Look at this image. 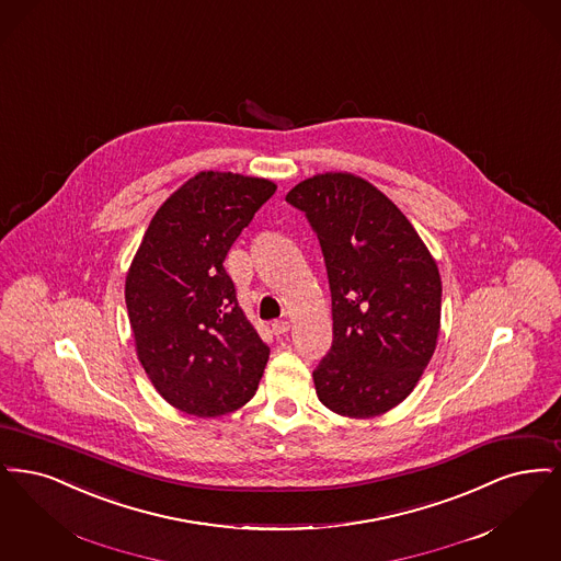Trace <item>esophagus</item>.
<instances>
[{"label":"esophagus","instance_id":"34e87169","mask_svg":"<svg viewBox=\"0 0 561 561\" xmlns=\"http://www.w3.org/2000/svg\"><path fill=\"white\" fill-rule=\"evenodd\" d=\"M289 329H291V324H289V320H274L272 322V331H274V335H287L289 333Z\"/></svg>","mask_w":561,"mask_h":561}]
</instances>
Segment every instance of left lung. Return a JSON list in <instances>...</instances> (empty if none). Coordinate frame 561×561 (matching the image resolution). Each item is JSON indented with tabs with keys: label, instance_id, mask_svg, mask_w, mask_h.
Masks as SVG:
<instances>
[{
	"label": "left lung",
	"instance_id": "1",
	"mask_svg": "<svg viewBox=\"0 0 561 561\" xmlns=\"http://www.w3.org/2000/svg\"><path fill=\"white\" fill-rule=\"evenodd\" d=\"M287 203L317 232L331 289L333 343L312 373L318 400L354 419L388 413L436 350L438 266L413 224L363 178L314 175Z\"/></svg>",
	"mask_w": 561,
	"mask_h": 561
}]
</instances>
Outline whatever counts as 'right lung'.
Here are the masks:
<instances>
[{"mask_svg": "<svg viewBox=\"0 0 561 561\" xmlns=\"http://www.w3.org/2000/svg\"><path fill=\"white\" fill-rule=\"evenodd\" d=\"M276 184L201 171L159 207L125 278L138 358L171 407L219 416L247 404L270 347L244 318L224 268Z\"/></svg>", "mask_w": 561, "mask_h": 561, "instance_id": "add662e5", "label": "right lung"}]
</instances>
